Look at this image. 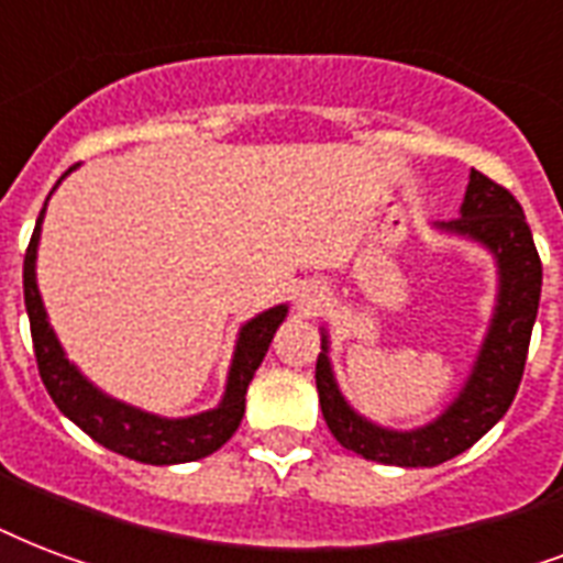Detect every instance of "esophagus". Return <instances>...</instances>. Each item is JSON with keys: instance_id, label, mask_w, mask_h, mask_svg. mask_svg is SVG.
I'll use <instances>...</instances> for the list:
<instances>
[{"instance_id": "34e87169", "label": "esophagus", "mask_w": 563, "mask_h": 563, "mask_svg": "<svg viewBox=\"0 0 563 563\" xmlns=\"http://www.w3.org/2000/svg\"><path fill=\"white\" fill-rule=\"evenodd\" d=\"M330 291L321 283H303L298 289V310L307 316H316L321 307H328Z\"/></svg>"}]
</instances>
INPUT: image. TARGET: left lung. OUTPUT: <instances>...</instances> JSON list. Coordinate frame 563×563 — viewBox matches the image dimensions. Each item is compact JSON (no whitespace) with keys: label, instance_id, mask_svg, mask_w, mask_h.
<instances>
[{"label":"left lung","instance_id":"obj_1","mask_svg":"<svg viewBox=\"0 0 563 563\" xmlns=\"http://www.w3.org/2000/svg\"><path fill=\"white\" fill-rule=\"evenodd\" d=\"M434 233L478 244L496 265V300L470 375L454 398L416 428H386L351 405L333 372L330 333L321 328V354L316 363L319 405L330 434L360 457L386 466H437L466 452L508 413L522 380L534 319H538L540 268L538 247L526 224L522 206L508 188L470 170V186L454 221H437Z\"/></svg>","mask_w":563,"mask_h":563}]
</instances>
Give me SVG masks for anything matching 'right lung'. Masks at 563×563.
I'll use <instances>...</instances> for the list:
<instances>
[{"label": "right lung", "instance_id": "right-lung-1", "mask_svg": "<svg viewBox=\"0 0 563 563\" xmlns=\"http://www.w3.org/2000/svg\"><path fill=\"white\" fill-rule=\"evenodd\" d=\"M73 170L76 167H70L67 174H73ZM62 179L55 183V188L62 186ZM55 188L49 191V197L55 195ZM49 197H46V203H49ZM46 203L37 214L32 242L25 251L23 291L25 312H29V324H32L34 357H37L43 386L53 396L58 410L73 424H79L85 434L93 437L97 443L123 454L129 461L174 466V463H191L218 452L235 434V428L242 424L247 386L265 360V351L272 345L274 333L289 316V303H277V307L256 312L253 319H247L239 328L233 360L227 368L224 393L214 407L191 416H158L135 405H126V401L100 389L91 377L81 375V368L67 357L62 339L49 324V312L43 307L41 289H37V247H41Z\"/></svg>", "mask_w": 563, "mask_h": 563}]
</instances>
